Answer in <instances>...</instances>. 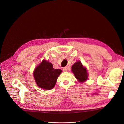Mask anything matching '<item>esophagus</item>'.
Returning <instances> with one entry per match:
<instances>
[{
	"instance_id": "esophagus-1",
	"label": "esophagus",
	"mask_w": 124,
	"mask_h": 124,
	"mask_svg": "<svg viewBox=\"0 0 124 124\" xmlns=\"http://www.w3.org/2000/svg\"><path fill=\"white\" fill-rule=\"evenodd\" d=\"M62 69H63V71H65H65H67V67H63Z\"/></svg>"
}]
</instances>
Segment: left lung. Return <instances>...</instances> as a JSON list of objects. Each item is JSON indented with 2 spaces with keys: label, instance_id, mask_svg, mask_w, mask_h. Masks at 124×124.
Instances as JSON below:
<instances>
[{
  "label": "left lung",
  "instance_id": "8db88e82",
  "mask_svg": "<svg viewBox=\"0 0 124 124\" xmlns=\"http://www.w3.org/2000/svg\"><path fill=\"white\" fill-rule=\"evenodd\" d=\"M72 71L80 82H83L87 79L88 74L87 70L80 61L76 62L72 65Z\"/></svg>",
  "mask_w": 124,
  "mask_h": 124
}]
</instances>
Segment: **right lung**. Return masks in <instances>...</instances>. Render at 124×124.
Listing matches in <instances>:
<instances>
[{
  "label": "right lung",
  "instance_id": "1",
  "mask_svg": "<svg viewBox=\"0 0 124 124\" xmlns=\"http://www.w3.org/2000/svg\"><path fill=\"white\" fill-rule=\"evenodd\" d=\"M62 72L61 69H54L51 62L43 60L36 68L33 76L39 87L50 90L54 87L58 77Z\"/></svg>",
  "mask_w": 124,
  "mask_h": 124
}]
</instances>
